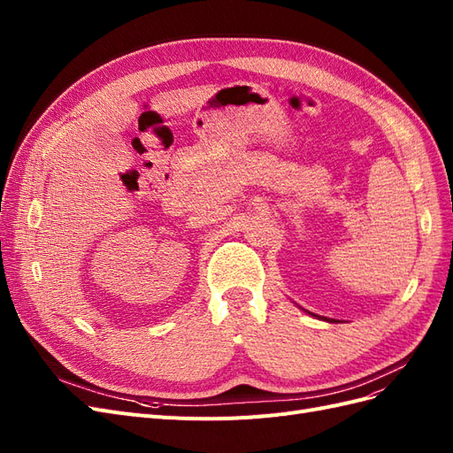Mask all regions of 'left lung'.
<instances>
[{
  "mask_svg": "<svg viewBox=\"0 0 453 453\" xmlns=\"http://www.w3.org/2000/svg\"><path fill=\"white\" fill-rule=\"evenodd\" d=\"M321 319H325V318H321ZM326 321H334V319H326Z\"/></svg>",
  "mask_w": 453,
  "mask_h": 453,
  "instance_id": "obj_1",
  "label": "left lung"
}]
</instances>
